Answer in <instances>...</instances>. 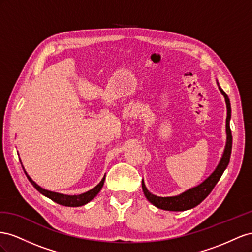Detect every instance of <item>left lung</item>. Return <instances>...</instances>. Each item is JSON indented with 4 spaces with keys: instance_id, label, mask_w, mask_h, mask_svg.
Returning a JSON list of instances; mask_svg holds the SVG:
<instances>
[{
    "instance_id": "obj_1",
    "label": "left lung",
    "mask_w": 252,
    "mask_h": 252,
    "mask_svg": "<svg viewBox=\"0 0 252 252\" xmlns=\"http://www.w3.org/2000/svg\"><path fill=\"white\" fill-rule=\"evenodd\" d=\"M217 83L219 85V90L225 98L226 106H227V118H226V146L224 149V152H222L221 158L219 162V164L215 168V170L212 173L208 176L203 183L199 185L193 187L185 192L178 194L175 196H168V197H161L154 195V194L151 193L145 185V182L142 179V190L145 193V196L149 202L154 205L155 207L159 208L162 210L167 211H185L192 209V208L196 207L198 204H200L203 200L209 195L210 192L213 190L215 185L218 184L220 181V176L224 173V171L228 167V163L230 161V155H231V150H232V135L231 130H230V119H231V105H230V100L227 96L226 93L221 90L220 86L219 81L217 80Z\"/></svg>"
}]
</instances>
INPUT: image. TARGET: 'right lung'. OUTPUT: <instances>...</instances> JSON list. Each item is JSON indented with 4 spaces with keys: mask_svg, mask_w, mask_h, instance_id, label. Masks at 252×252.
Wrapping results in <instances>:
<instances>
[{
    "mask_svg": "<svg viewBox=\"0 0 252 252\" xmlns=\"http://www.w3.org/2000/svg\"><path fill=\"white\" fill-rule=\"evenodd\" d=\"M21 164H22V162H21ZM23 167V166H22ZM23 170L25 172V174L28 178V181L31 182V184L34 187L35 189H37L41 194H43V195L50 198L52 200H54L55 203L59 204V205H62V206H66V207H80V206H83L85 204L90 203L91 200L94 198L97 194L100 192V190L102 189L103 187V184H104V181H105V175L103 176V178L101 179V182H100L96 187H94V188L91 189L90 191L88 192H84L82 194H78V195H66V194H62V193H58V192H53V191H48V190H45L41 188V187L39 185L35 184L32 179L31 178V176L27 174V172L25 171L24 167H23Z\"/></svg>",
    "mask_w": 252,
    "mask_h": 252,
    "instance_id": "right-lung-1",
    "label": "right lung"
}]
</instances>
